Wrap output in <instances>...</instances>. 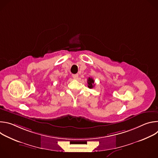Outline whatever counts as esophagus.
<instances>
[{
    "label": "esophagus",
    "mask_w": 158,
    "mask_h": 158,
    "mask_svg": "<svg viewBox=\"0 0 158 158\" xmlns=\"http://www.w3.org/2000/svg\"><path fill=\"white\" fill-rule=\"evenodd\" d=\"M73 78H74V79H77L78 77H79V75H78V74H73Z\"/></svg>",
    "instance_id": "esophagus-1"
}]
</instances>
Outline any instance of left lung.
Segmentation results:
<instances>
[{
    "label": "left lung",
    "instance_id": "8db88e82",
    "mask_svg": "<svg viewBox=\"0 0 158 158\" xmlns=\"http://www.w3.org/2000/svg\"><path fill=\"white\" fill-rule=\"evenodd\" d=\"M95 85L94 84V81L93 78L91 77H89L87 79V86L90 89H92L94 87V86Z\"/></svg>",
    "mask_w": 158,
    "mask_h": 158
}]
</instances>
